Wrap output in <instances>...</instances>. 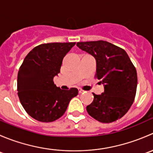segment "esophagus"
Here are the masks:
<instances>
[{"label":"esophagus","instance_id":"esophagus-1","mask_svg":"<svg viewBox=\"0 0 153 153\" xmlns=\"http://www.w3.org/2000/svg\"><path fill=\"white\" fill-rule=\"evenodd\" d=\"M78 92H79L80 94H81V93H83V92H84V90H82L81 89H78Z\"/></svg>","mask_w":153,"mask_h":153}]
</instances>
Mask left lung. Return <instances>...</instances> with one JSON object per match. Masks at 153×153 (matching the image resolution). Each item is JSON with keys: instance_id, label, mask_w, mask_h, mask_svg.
I'll use <instances>...</instances> for the list:
<instances>
[{"instance_id": "1", "label": "left lung", "mask_w": 153, "mask_h": 153, "mask_svg": "<svg viewBox=\"0 0 153 153\" xmlns=\"http://www.w3.org/2000/svg\"><path fill=\"white\" fill-rule=\"evenodd\" d=\"M77 47L95 58V76L104 87L101 95L93 93L87 112L100 122L117 121L128 112L135 99L136 69L125 50L107 41L78 42Z\"/></svg>"}]
</instances>
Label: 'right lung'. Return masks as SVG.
I'll use <instances>...</instances> for the list:
<instances>
[{
	"mask_svg": "<svg viewBox=\"0 0 153 153\" xmlns=\"http://www.w3.org/2000/svg\"><path fill=\"white\" fill-rule=\"evenodd\" d=\"M75 43L41 44L29 52L18 74V94L26 112L41 122L61 118L78 90L61 89L53 78L60 72L64 57Z\"/></svg>",
	"mask_w": 153,
	"mask_h": 153,
	"instance_id": "obj_1",
	"label": "right lung"
}]
</instances>
